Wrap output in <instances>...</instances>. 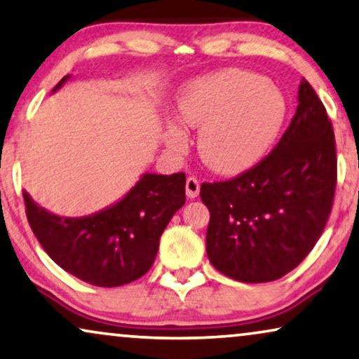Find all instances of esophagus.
Returning a JSON list of instances; mask_svg holds the SVG:
<instances>
[{"mask_svg":"<svg viewBox=\"0 0 359 359\" xmlns=\"http://www.w3.org/2000/svg\"><path fill=\"white\" fill-rule=\"evenodd\" d=\"M199 188H201L199 181L196 180L194 176H189V178L186 180V196H188L189 199L198 198V196H199Z\"/></svg>","mask_w":359,"mask_h":359,"instance_id":"obj_1","label":"esophagus"}]
</instances>
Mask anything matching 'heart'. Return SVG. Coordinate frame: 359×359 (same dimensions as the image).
<instances>
[{
  "mask_svg": "<svg viewBox=\"0 0 359 359\" xmlns=\"http://www.w3.org/2000/svg\"><path fill=\"white\" fill-rule=\"evenodd\" d=\"M178 121L199 129L198 150L210 170L233 175L257 163L283 129L286 97L273 83L242 70H222L189 81L176 97ZM165 145L181 154L188 135L168 121Z\"/></svg>",
  "mask_w": 359,
  "mask_h": 359,
  "instance_id": "b5f03b06",
  "label": "heart"
}]
</instances>
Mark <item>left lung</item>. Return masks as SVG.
Instances as JSON below:
<instances>
[{"instance_id": "obj_1", "label": "left lung", "mask_w": 359, "mask_h": 359, "mask_svg": "<svg viewBox=\"0 0 359 359\" xmlns=\"http://www.w3.org/2000/svg\"><path fill=\"white\" fill-rule=\"evenodd\" d=\"M291 126L271 154L247 173L204 183L210 220L208 258L242 283H268L292 271L320 238L337 184L335 135L306 80Z\"/></svg>"}]
</instances>
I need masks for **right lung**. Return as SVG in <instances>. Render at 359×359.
Returning <instances> with one entry per match:
<instances>
[{
    "label": "right lung",
    "mask_w": 359,
    "mask_h": 359,
    "mask_svg": "<svg viewBox=\"0 0 359 359\" xmlns=\"http://www.w3.org/2000/svg\"><path fill=\"white\" fill-rule=\"evenodd\" d=\"M72 75L63 76L52 93ZM184 173H144L114 204L83 217L43 209L22 191L29 225L48 257L62 269L93 286L129 284L149 271L160 237L183 208Z\"/></svg>",
    "instance_id": "add662e5"
}]
</instances>
